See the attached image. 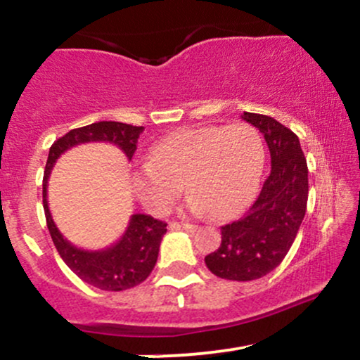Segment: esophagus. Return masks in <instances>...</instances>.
Masks as SVG:
<instances>
[{
	"mask_svg": "<svg viewBox=\"0 0 360 360\" xmlns=\"http://www.w3.org/2000/svg\"><path fill=\"white\" fill-rule=\"evenodd\" d=\"M169 229H171V230H186V232H189V233L196 232V226L191 225V223H179V221H171V223H169Z\"/></svg>",
	"mask_w": 360,
	"mask_h": 360,
	"instance_id": "1",
	"label": "esophagus"
}]
</instances>
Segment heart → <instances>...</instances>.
I'll use <instances>...</instances> for the list:
<instances>
[{
    "label": "heart",
    "mask_w": 360,
    "mask_h": 360,
    "mask_svg": "<svg viewBox=\"0 0 360 360\" xmlns=\"http://www.w3.org/2000/svg\"><path fill=\"white\" fill-rule=\"evenodd\" d=\"M266 147L249 123L181 128L148 150L147 164L134 172V189L143 206L164 214L184 191L188 210L220 220L237 217L250 203L262 176Z\"/></svg>",
    "instance_id": "1"
}]
</instances>
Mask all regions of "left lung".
Masks as SVG:
<instances>
[{
    "mask_svg": "<svg viewBox=\"0 0 360 360\" xmlns=\"http://www.w3.org/2000/svg\"><path fill=\"white\" fill-rule=\"evenodd\" d=\"M271 152V172L257 200L240 220L221 226V243L205 257L214 276L254 281L283 262L295 242L308 203V166L300 139L278 120L243 111Z\"/></svg>",
    "mask_w": 360,
    "mask_h": 360,
    "instance_id": "1",
    "label": "left lung"
}]
</instances>
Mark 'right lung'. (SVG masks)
I'll use <instances>...</instances> for the list:
<instances>
[{"label":"right lung","mask_w":360,"mask_h":360,"mask_svg":"<svg viewBox=\"0 0 360 360\" xmlns=\"http://www.w3.org/2000/svg\"><path fill=\"white\" fill-rule=\"evenodd\" d=\"M143 127L127 125L120 122H98L74 128L64 137L57 139L49 150L44 172V212L47 229L57 252L77 278L105 291H123L148 278L157 262L160 240L167 232V223L155 220L148 214H131L125 233L115 245L105 250H82L65 240L52 220L47 205V181L51 171L68 148L86 142H110L120 147L128 160H131Z\"/></svg>","instance_id":"1"}]
</instances>
